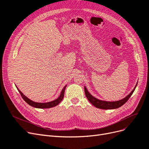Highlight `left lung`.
Returning a JSON list of instances; mask_svg holds the SVG:
<instances>
[{
  "mask_svg": "<svg viewBox=\"0 0 149 149\" xmlns=\"http://www.w3.org/2000/svg\"><path fill=\"white\" fill-rule=\"evenodd\" d=\"M137 85L134 87V88L133 90L132 91L130 94L123 98V100H121L120 101H114V102H109V101H101L100 100H97L96 97H93L90 93L88 91L86 88L84 86V89H85V93L86 97H87L88 101L93 104L95 107L98 108V109H117L122 106H123L124 104H125L126 102L128 101V100L131 97V96L133 95V93L134 91L135 90V88Z\"/></svg>",
  "mask_w": 149,
  "mask_h": 149,
  "instance_id": "obj_1",
  "label": "left lung"
}]
</instances>
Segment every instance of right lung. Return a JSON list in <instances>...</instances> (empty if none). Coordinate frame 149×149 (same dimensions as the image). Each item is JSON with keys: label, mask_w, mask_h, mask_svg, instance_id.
Listing matches in <instances>:
<instances>
[{"label": "right lung", "mask_w": 149, "mask_h": 149, "mask_svg": "<svg viewBox=\"0 0 149 149\" xmlns=\"http://www.w3.org/2000/svg\"><path fill=\"white\" fill-rule=\"evenodd\" d=\"M65 87H66V85L64 87V88L63 89L62 91H61V93L60 96H59V97L58 99H56V100H55L53 101H51V102H45V103H39V102H34L31 101V100H29V98H27L26 96H25L23 94V93H21V91L17 87V89L19 91V93H20V95L21 96V97H23V100L29 104V105L34 107H36V108H39V109H48V108H51V107H54L57 106L58 104H59L61 101L63 100V99L64 97V91H65Z\"/></svg>", "instance_id": "1"}]
</instances>
